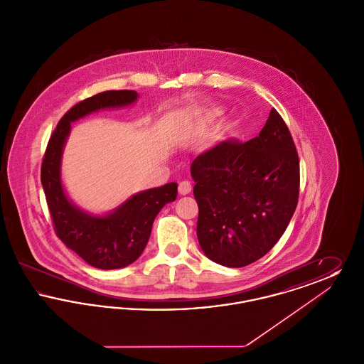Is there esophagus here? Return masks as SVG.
Segmentation results:
<instances>
[{"instance_id":"1","label":"esophagus","mask_w":364,"mask_h":364,"mask_svg":"<svg viewBox=\"0 0 364 364\" xmlns=\"http://www.w3.org/2000/svg\"><path fill=\"white\" fill-rule=\"evenodd\" d=\"M191 190H192V184H191V181H188V180H183V181L178 183V192L181 195L190 193Z\"/></svg>"}]
</instances>
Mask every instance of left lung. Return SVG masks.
Here are the masks:
<instances>
[{"mask_svg": "<svg viewBox=\"0 0 364 364\" xmlns=\"http://www.w3.org/2000/svg\"><path fill=\"white\" fill-rule=\"evenodd\" d=\"M191 176L200 248L226 267H242L266 255L297 206L299 156L274 107L257 138L224 140L193 159Z\"/></svg>", "mask_w": 364, "mask_h": 364, "instance_id": "obj_1", "label": "left lung"}]
</instances>
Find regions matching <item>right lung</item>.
Returning a JSON list of instances; mask_svg holds the SVG:
<instances>
[{
    "label": "right lung",
    "instance_id": "right-lung-1",
    "mask_svg": "<svg viewBox=\"0 0 364 364\" xmlns=\"http://www.w3.org/2000/svg\"><path fill=\"white\" fill-rule=\"evenodd\" d=\"M132 90L105 91L75 105L57 124L43 156L41 181L57 236L90 266L112 270L134 263L150 239L156 214L176 200L177 184L140 191L104 215L77 208L61 181V161L70 122L104 109H122L138 101Z\"/></svg>",
    "mask_w": 364,
    "mask_h": 364
}]
</instances>
